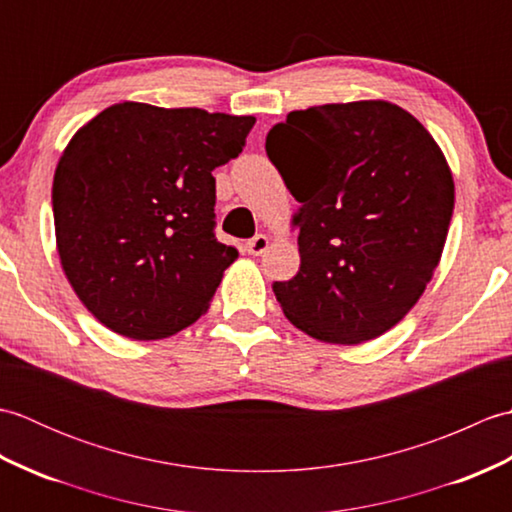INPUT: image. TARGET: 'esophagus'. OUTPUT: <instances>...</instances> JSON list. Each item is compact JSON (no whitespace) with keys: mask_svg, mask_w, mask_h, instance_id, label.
Instances as JSON below:
<instances>
[{"mask_svg":"<svg viewBox=\"0 0 512 512\" xmlns=\"http://www.w3.org/2000/svg\"><path fill=\"white\" fill-rule=\"evenodd\" d=\"M268 248V237L266 235H255L253 239H248L246 242V253L259 257Z\"/></svg>","mask_w":512,"mask_h":512,"instance_id":"obj_1","label":"esophagus"}]
</instances>
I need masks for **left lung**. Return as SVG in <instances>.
Instances as JSON below:
<instances>
[{"instance_id": "obj_1", "label": "left lung", "mask_w": 512, "mask_h": 512, "mask_svg": "<svg viewBox=\"0 0 512 512\" xmlns=\"http://www.w3.org/2000/svg\"><path fill=\"white\" fill-rule=\"evenodd\" d=\"M266 154L301 202L299 273L273 284L286 317L341 345L394 328L447 242L453 178L436 140L398 105L332 103L290 112Z\"/></svg>"}]
</instances>
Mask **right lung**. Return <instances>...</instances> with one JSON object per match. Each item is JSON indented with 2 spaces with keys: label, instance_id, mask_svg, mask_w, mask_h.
Wrapping results in <instances>:
<instances>
[{
  "label": "right lung",
  "instance_id": "add662e5",
  "mask_svg": "<svg viewBox=\"0 0 512 512\" xmlns=\"http://www.w3.org/2000/svg\"><path fill=\"white\" fill-rule=\"evenodd\" d=\"M253 116L118 103L74 134L54 171L65 277L105 328L167 339L198 321L237 250L215 237L213 169Z\"/></svg>",
  "mask_w": 512,
  "mask_h": 512
}]
</instances>
